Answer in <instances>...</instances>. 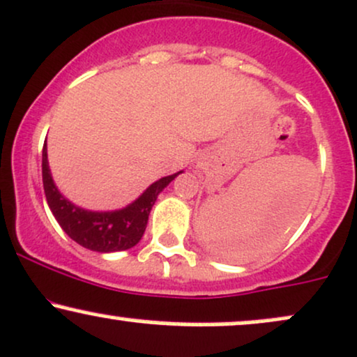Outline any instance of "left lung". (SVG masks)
I'll return each mask as SVG.
<instances>
[{
    "instance_id": "obj_1",
    "label": "left lung",
    "mask_w": 357,
    "mask_h": 357,
    "mask_svg": "<svg viewBox=\"0 0 357 357\" xmlns=\"http://www.w3.org/2000/svg\"><path fill=\"white\" fill-rule=\"evenodd\" d=\"M208 229H210V227H208ZM217 241H213V238L210 237V242H211V244H215V248H218V245L216 244ZM219 244H220V242H219Z\"/></svg>"
}]
</instances>
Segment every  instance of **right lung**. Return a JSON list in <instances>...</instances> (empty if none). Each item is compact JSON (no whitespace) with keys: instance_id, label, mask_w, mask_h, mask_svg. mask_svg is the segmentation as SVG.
<instances>
[{"instance_id":"right-lung-1","label":"right lung","mask_w":357,"mask_h":357,"mask_svg":"<svg viewBox=\"0 0 357 357\" xmlns=\"http://www.w3.org/2000/svg\"><path fill=\"white\" fill-rule=\"evenodd\" d=\"M179 172L152 183L132 205L125 208L116 211H88L73 205L59 193L49 171L45 146L42 151V181L50 211L73 241L96 252H115L134 248L146 232L149 213L158 199V195Z\"/></svg>"}]
</instances>
